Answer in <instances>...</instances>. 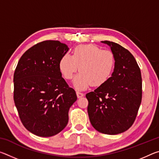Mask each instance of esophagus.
Segmentation results:
<instances>
[{
    "mask_svg": "<svg viewBox=\"0 0 159 159\" xmlns=\"http://www.w3.org/2000/svg\"><path fill=\"white\" fill-rule=\"evenodd\" d=\"M76 95H77L78 98H81V97H83V95H84V94H83L81 92H80V91H79V90H77L76 91Z\"/></svg>",
    "mask_w": 159,
    "mask_h": 159,
    "instance_id": "34e87169",
    "label": "esophagus"
}]
</instances>
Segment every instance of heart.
Here are the masks:
<instances>
[{"instance_id":"1","label":"heart","mask_w":159,"mask_h":159,"mask_svg":"<svg viewBox=\"0 0 159 159\" xmlns=\"http://www.w3.org/2000/svg\"><path fill=\"white\" fill-rule=\"evenodd\" d=\"M116 63L115 55L109 50H102L95 45H78L72 56L65 54L59 62V69L64 79L71 80L79 70L74 84L78 89H85L90 85L105 83L114 72Z\"/></svg>"}]
</instances>
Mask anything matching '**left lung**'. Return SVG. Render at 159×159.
I'll list each match as a JSON object with an SVG mask.
<instances>
[{"instance_id":"1","label":"left lung","mask_w":159,"mask_h":159,"mask_svg":"<svg viewBox=\"0 0 159 159\" xmlns=\"http://www.w3.org/2000/svg\"><path fill=\"white\" fill-rule=\"evenodd\" d=\"M102 43L111 47L116 63L111 78L85 95L88 113L91 124L97 130L116 134L128 130L135 120L142 102L141 71L127 49L114 42Z\"/></svg>"}]
</instances>
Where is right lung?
Segmentation results:
<instances>
[{
	"mask_svg": "<svg viewBox=\"0 0 159 159\" xmlns=\"http://www.w3.org/2000/svg\"><path fill=\"white\" fill-rule=\"evenodd\" d=\"M69 48L58 41L38 43L23 54L14 73L15 104L24 126L36 135L51 137L66 127L77 99L59 69Z\"/></svg>",
	"mask_w": 159,
	"mask_h": 159,
	"instance_id": "1",
	"label": "right lung"
}]
</instances>
